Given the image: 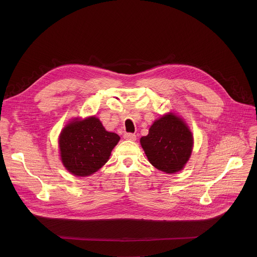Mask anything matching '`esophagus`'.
Instances as JSON below:
<instances>
[{"label":"esophagus","instance_id":"34e87169","mask_svg":"<svg viewBox=\"0 0 257 257\" xmlns=\"http://www.w3.org/2000/svg\"><path fill=\"white\" fill-rule=\"evenodd\" d=\"M124 138L127 140H131V141H135L136 140V135L133 133H125L124 134Z\"/></svg>","mask_w":257,"mask_h":257}]
</instances>
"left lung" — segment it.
<instances>
[{"mask_svg": "<svg viewBox=\"0 0 257 257\" xmlns=\"http://www.w3.org/2000/svg\"><path fill=\"white\" fill-rule=\"evenodd\" d=\"M140 144L155 168L174 174L189 161L193 136L183 119L169 113L154 122L149 134L140 138Z\"/></svg>", "mask_w": 257, "mask_h": 257, "instance_id": "obj_1", "label": "left lung"}]
</instances>
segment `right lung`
Wrapping results in <instances>:
<instances>
[{
  "mask_svg": "<svg viewBox=\"0 0 257 257\" xmlns=\"http://www.w3.org/2000/svg\"><path fill=\"white\" fill-rule=\"evenodd\" d=\"M119 140L118 134L106 131L94 116L74 119L59 136L61 161L74 176H90L108 161Z\"/></svg>",
  "mask_w": 257,
  "mask_h": 257,
  "instance_id": "add662e5",
  "label": "right lung"
}]
</instances>
